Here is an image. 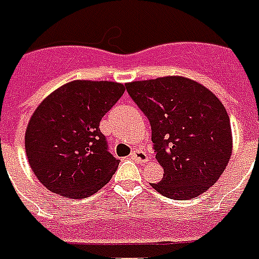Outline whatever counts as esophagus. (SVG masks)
I'll return each instance as SVG.
<instances>
[{"mask_svg": "<svg viewBox=\"0 0 259 259\" xmlns=\"http://www.w3.org/2000/svg\"><path fill=\"white\" fill-rule=\"evenodd\" d=\"M130 159L134 161H138V163H145L148 161V155L144 151H138V149H134L129 156Z\"/></svg>", "mask_w": 259, "mask_h": 259, "instance_id": "1", "label": "esophagus"}]
</instances>
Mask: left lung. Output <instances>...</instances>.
<instances>
[{"label":"left lung","mask_w":259,"mask_h":259,"mask_svg":"<svg viewBox=\"0 0 259 259\" xmlns=\"http://www.w3.org/2000/svg\"><path fill=\"white\" fill-rule=\"evenodd\" d=\"M126 91L149 119L164 169L152 187L172 200H190L213 186L232 152L230 116L216 95L179 76L127 82Z\"/></svg>","instance_id":"left-lung-1"}]
</instances>
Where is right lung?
Returning a JSON list of instances; mask_svg holds the SVG:
<instances>
[{"label":"right lung","instance_id":"1","mask_svg":"<svg viewBox=\"0 0 259 259\" xmlns=\"http://www.w3.org/2000/svg\"><path fill=\"white\" fill-rule=\"evenodd\" d=\"M125 92L112 81L76 80L37 106L25 132V152L37 181L55 194L84 198L115 174L100 121Z\"/></svg>","mask_w":259,"mask_h":259}]
</instances>
